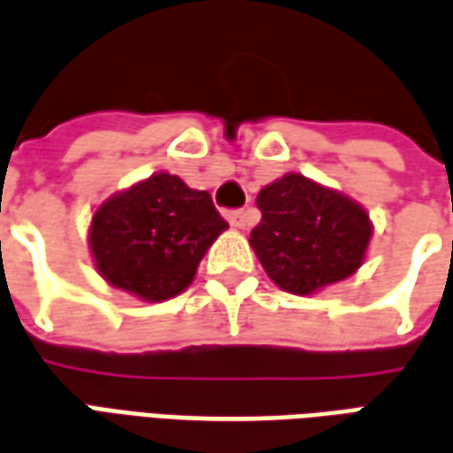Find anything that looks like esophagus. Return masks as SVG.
Here are the masks:
<instances>
[{
  "label": "esophagus",
  "mask_w": 453,
  "mask_h": 453,
  "mask_svg": "<svg viewBox=\"0 0 453 453\" xmlns=\"http://www.w3.org/2000/svg\"><path fill=\"white\" fill-rule=\"evenodd\" d=\"M226 219H229V224L236 226V229H246V226L251 224V217H249L246 209H232V211L226 214Z\"/></svg>",
  "instance_id": "34e87169"
}]
</instances>
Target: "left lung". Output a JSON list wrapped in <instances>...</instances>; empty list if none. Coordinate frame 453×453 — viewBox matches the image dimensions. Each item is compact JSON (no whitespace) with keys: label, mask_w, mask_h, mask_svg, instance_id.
<instances>
[{"label":"left lung","mask_w":453,"mask_h":453,"mask_svg":"<svg viewBox=\"0 0 453 453\" xmlns=\"http://www.w3.org/2000/svg\"><path fill=\"white\" fill-rule=\"evenodd\" d=\"M261 221L251 229L268 279L296 296L352 276L372 236L370 217L357 202L303 174H283L257 196Z\"/></svg>","instance_id":"1"}]
</instances>
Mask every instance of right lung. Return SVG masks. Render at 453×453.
Instances as JSON below:
<instances>
[{
    "label": "right lung",
    "mask_w": 453,
    "mask_h": 453,
    "mask_svg": "<svg viewBox=\"0 0 453 453\" xmlns=\"http://www.w3.org/2000/svg\"><path fill=\"white\" fill-rule=\"evenodd\" d=\"M226 226L209 192L157 173L96 209L88 246L111 286L160 303L192 283L202 257Z\"/></svg>",
    "instance_id": "right-lung-1"
}]
</instances>
